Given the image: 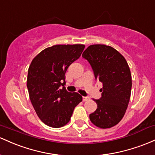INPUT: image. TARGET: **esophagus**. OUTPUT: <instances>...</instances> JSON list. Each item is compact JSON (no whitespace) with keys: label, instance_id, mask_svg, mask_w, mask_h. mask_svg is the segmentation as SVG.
<instances>
[{"label":"esophagus","instance_id":"obj_1","mask_svg":"<svg viewBox=\"0 0 155 155\" xmlns=\"http://www.w3.org/2000/svg\"><path fill=\"white\" fill-rule=\"evenodd\" d=\"M89 100V97H83V102H86V101Z\"/></svg>","mask_w":155,"mask_h":155}]
</instances>
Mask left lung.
<instances>
[{"label":"left lung","mask_w":155,"mask_h":155,"mask_svg":"<svg viewBox=\"0 0 155 155\" xmlns=\"http://www.w3.org/2000/svg\"><path fill=\"white\" fill-rule=\"evenodd\" d=\"M82 56L91 65L96 81L102 83V97L94 100L97 108L89 119L98 127H112L124 116L130 102L132 77L127 62L117 50L105 45H90Z\"/></svg>","instance_id":"left-lung-1"}]
</instances>
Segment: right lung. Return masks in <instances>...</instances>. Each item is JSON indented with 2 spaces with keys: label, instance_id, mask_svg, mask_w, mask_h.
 <instances>
[{
  "label": "right lung",
  "instance_id": "right-lung-1",
  "mask_svg": "<svg viewBox=\"0 0 155 155\" xmlns=\"http://www.w3.org/2000/svg\"><path fill=\"white\" fill-rule=\"evenodd\" d=\"M84 48L83 45H54L31 62L27 78L29 97L37 116L48 126L58 128L67 124L83 100L77 92L67 91L64 85L67 69Z\"/></svg>",
  "mask_w": 155,
  "mask_h": 155
}]
</instances>
